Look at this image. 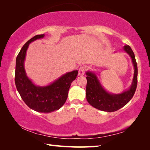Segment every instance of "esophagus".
Here are the masks:
<instances>
[{
	"mask_svg": "<svg viewBox=\"0 0 150 150\" xmlns=\"http://www.w3.org/2000/svg\"><path fill=\"white\" fill-rule=\"evenodd\" d=\"M85 71V67H83V66H82V67H81L79 68V69L78 75H79V76L84 75Z\"/></svg>",
	"mask_w": 150,
	"mask_h": 150,
	"instance_id": "obj_1",
	"label": "esophagus"
}]
</instances>
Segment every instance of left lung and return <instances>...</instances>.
<instances>
[{"mask_svg":"<svg viewBox=\"0 0 150 150\" xmlns=\"http://www.w3.org/2000/svg\"><path fill=\"white\" fill-rule=\"evenodd\" d=\"M122 50L130 57L134 66V77L130 87L119 94H114L108 92L101 85L95 72L88 71L87 87H86V98L88 103L94 108L105 112H115L125 106L135 93L138 83V67L135 59V55L129 45L124 46Z\"/></svg>","mask_w":150,"mask_h":150,"instance_id":"left-lung-1","label":"left lung"}]
</instances>
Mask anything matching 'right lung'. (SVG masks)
Masks as SVG:
<instances>
[{
  "mask_svg": "<svg viewBox=\"0 0 150 150\" xmlns=\"http://www.w3.org/2000/svg\"><path fill=\"white\" fill-rule=\"evenodd\" d=\"M44 34L36 35L28 40L20 51L16 60L15 84L20 96L32 110L42 113L57 110L67 100L71 84L77 77L78 70L67 72L54 82L39 86L28 77L24 67L26 52L29 44L36 40L44 38Z\"/></svg>",
  "mask_w": 150,
  "mask_h": 150,
  "instance_id": "1",
  "label": "right lung"
}]
</instances>
